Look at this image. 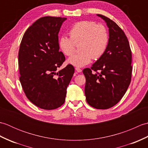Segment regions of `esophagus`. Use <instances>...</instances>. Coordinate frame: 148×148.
<instances>
[{
    "label": "esophagus",
    "instance_id": "1",
    "mask_svg": "<svg viewBox=\"0 0 148 148\" xmlns=\"http://www.w3.org/2000/svg\"><path fill=\"white\" fill-rule=\"evenodd\" d=\"M76 71L77 72H81V71H82V70L79 67H76Z\"/></svg>",
    "mask_w": 148,
    "mask_h": 148
}]
</instances>
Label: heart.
<instances>
[{
    "label": "heart",
    "instance_id": "heart-1",
    "mask_svg": "<svg viewBox=\"0 0 148 148\" xmlns=\"http://www.w3.org/2000/svg\"><path fill=\"white\" fill-rule=\"evenodd\" d=\"M70 38L62 36L58 40L60 49L67 56L73 55L76 45L81 51L71 56L67 63L75 67H82L89 64L92 58L98 59L104 53L109 42L106 28L95 22L81 21L75 23L69 30Z\"/></svg>",
    "mask_w": 148,
    "mask_h": 148
}]
</instances>
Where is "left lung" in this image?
Here are the masks:
<instances>
[{
  "instance_id": "8db88e82",
  "label": "left lung",
  "mask_w": 148,
  "mask_h": 148,
  "mask_svg": "<svg viewBox=\"0 0 148 148\" xmlns=\"http://www.w3.org/2000/svg\"><path fill=\"white\" fill-rule=\"evenodd\" d=\"M97 15L105 21L109 28V42L101 57L90 69L83 71L86 77L84 93L90 106L107 109L122 99L130 85L132 71V51L127 37L121 28L105 16Z\"/></svg>"
}]
</instances>
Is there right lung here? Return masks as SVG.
Listing matches in <instances>:
<instances>
[{
  "label": "right lung",
  "mask_w": 148,
  "mask_h": 148,
  "mask_svg": "<svg viewBox=\"0 0 148 148\" xmlns=\"http://www.w3.org/2000/svg\"><path fill=\"white\" fill-rule=\"evenodd\" d=\"M66 18L45 16L25 32L18 53L20 81L24 93L38 108L55 109L65 102L74 73L72 65L60 67L65 57L59 51L58 32Z\"/></svg>",
  "instance_id": "obj_1"
}]
</instances>
